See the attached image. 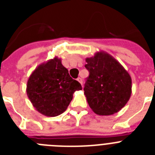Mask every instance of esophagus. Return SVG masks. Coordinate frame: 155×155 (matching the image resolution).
I'll use <instances>...</instances> for the list:
<instances>
[{
    "label": "esophagus",
    "mask_w": 155,
    "mask_h": 155,
    "mask_svg": "<svg viewBox=\"0 0 155 155\" xmlns=\"http://www.w3.org/2000/svg\"><path fill=\"white\" fill-rule=\"evenodd\" d=\"M77 81H78L79 83L82 85V79L81 78H77Z\"/></svg>",
    "instance_id": "obj_1"
}]
</instances>
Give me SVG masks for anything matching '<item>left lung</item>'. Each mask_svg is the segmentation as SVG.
Returning a JSON list of instances; mask_svg holds the SVG:
<instances>
[{
	"instance_id": "obj_1",
	"label": "left lung",
	"mask_w": 155,
	"mask_h": 155,
	"mask_svg": "<svg viewBox=\"0 0 155 155\" xmlns=\"http://www.w3.org/2000/svg\"><path fill=\"white\" fill-rule=\"evenodd\" d=\"M89 77L84 84L87 102L94 113L110 116L118 113L132 93V79L127 70L105 51L85 59Z\"/></svg>"
}]
</instances>
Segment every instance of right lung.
<instances>
[{
    "label": "right lung",
    "mask_w": 155,
    "mask_h": 155,
    "mask_svg": "<svg viewBox=\"0 0 155 155\" xmlns=\"http://www.w3.org/2000/svg\"><path fill=\"white\" fill-rule=\"evenodd\" d=\"M81 89L80 83L70 77L61 59L55 57L32 71L27 81L26 93L35 110L54 117L66 111L74 93Z\"/></svg>",
    "instance_id": "obj_1"
}]
</instances>
